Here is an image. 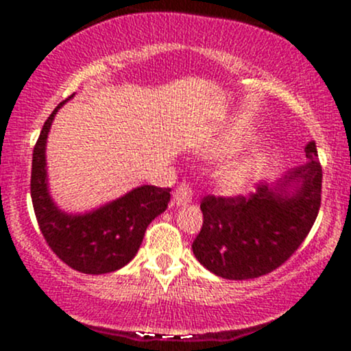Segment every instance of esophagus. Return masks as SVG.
<instances>
[{
	"label": "esophagus",
	"mask_w": 351,
	"mask_h": 351,
	"mask_svg": "<svg viewBox=\"0 0 351 351\" xmlns=\"http://www.w3.org/2000/svg\"><path fill=\"white\" fill-rule=\"evenodd\" d=\"M192 198H193V192L186 183H182L180 186H176V190L173 192V204H175L176 207L192 204Z\"/></svg>",
	"instance_id": "34e87169"
}]
</instances>
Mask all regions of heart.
Listing matches in <instances>:
<instances>
[{
	"label": "heart",
	"mask_w": 351,
	"mask_h": 351,
	"mask_svg": "<svg viewBox=\"0 0 351 351\" xmlns=\"http://www.w3.org/2000/svg\"><path fill=\"white\" fill-rule=\"evenodd\" d=\"M247 143V137L244 134L232 132L226 136L224 139L219 141L214 147L207 151L208 158H226L238 153L244 144ZM263 154L261 153H244L238 158L231 159L221 166V169L215 175V185L226 195H241L250 189L254 176L258 175L260 168L263 166Z\"/></svg>",
	"instance_id": "1"
}]
</instances>
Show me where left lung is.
Wrapping results in <instances>:
<instances>
[{"instance_id":"left-lung-1","label":"left lung","mask_w":351,"mask_h":351,"mask_svg":"<svg viewBox=\"0 0 351 351\" xmlns=\"http://www.w3.org/2000/svg\"><path fill=\"white\" fill-rule=\"evenodd\" d=\"M304 165L250 197H205L204 224L192 244L208 271L228 280L267 275L285 263L309 234L321 207L323 169L316 143Z\"/></svg>"}]
</instances>
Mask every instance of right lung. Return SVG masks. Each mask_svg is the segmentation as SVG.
<instances>
[{
	"mask_svg": "<svg viewBox=\"0 0 351 351\" xmlns=\"http://www.w3.org/2000/svg\"><path fill=\"white\" fill-rule=\"evenodd\" d=\"M67 100L45 120L34 147L32 204L45 241L66 265L81 274H110L136 256L147 226L168 207L171 190L141 185L93 210L71 214L59 208L49 190L45 147L56 113Z\"/></svg>",
	"mask_w": 351,
	"mask_h": 351,
	"instance_id": "add662e5",
	"label": "right lung"
}]
</instances>
